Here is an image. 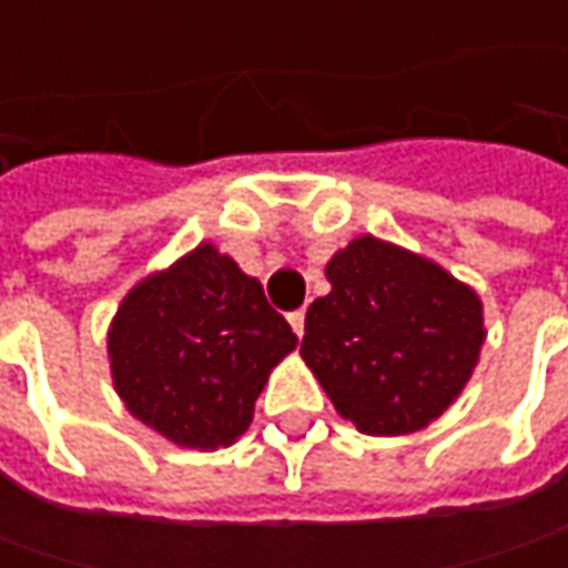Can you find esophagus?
I'll list each match as a JSON object with an SVG mask.
<instances>
[{
	"label": "esophagus",
	"instance_id": "obj_1",
	"mask_svg": "<svg viewBox=\"0 0 568 568\" xmlns=\"http://www.w3.org/2000/svg\"><path fill=\"white\" fill-rule=\"evenodd\" d=\"M287 322L294 325L296 338H303V328H306V313H303V310H296V313H291V316H287Z\"/></svg>",
	"mask_w": 568,
	"mask_h": 568
}]
</instances>
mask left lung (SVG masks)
<instances>
[{
	"instance_id": "left-lung-1",
	"label": "left lung",
	"mask_w": 568,
	"mask_h": 568,
	"mask_svg": "<svg viewBox=\"0 0 568 568\" xmlns=\"http://www.w3.org/2000/svg\"><path fill=\"white\" fill-rule=\"evenodd\" d=\"M332 291L306 313L300 357L344 420L407 436L465 392L487 341L477 291L439 262L363 233L338 250Z\"/></svg>"
}]
</instances>
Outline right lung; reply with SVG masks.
I'll return each mask as SVG.
<instances>
[{
  "instance_id": "obj_1",
  "label": "right lung",
  "mask_w": 568,
  "mask_h": 568,
  "mask_svg": "<svg viewBox=\"0 0 568 568\" xmlns=\"http://www.w3.org/2000/svg\"><path fill=\"white\" fill-rule=\"evenodd\" d=\"M296 347L258 277L199 243L122 296L106 328L125 410L180 448L217 452L252 424L272 369Z\"/></svg>"
}]
</instances>
